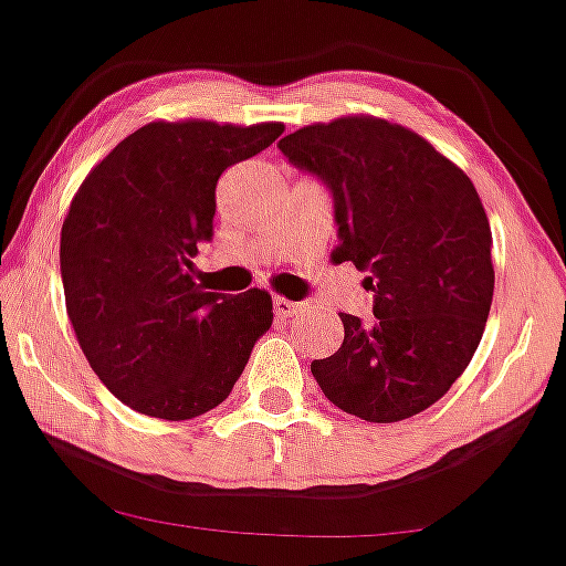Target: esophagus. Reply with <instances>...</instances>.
<instances>
[{
  "mask_svg": "<svg viewBox=\"0 0 566 566\" xmlns=\"http://www.w3.org/2000/svg\"><path fill=\"white\" fill-rule=\"evenodd\" d=\"M274 308H276V313L279 316H297V313H303L305 311V303H295V301H287V297H282V295H276L274 297Z\"/></svg>",
  "mask_w": 566,
  "mask_h": 566,
  "instance_id": "esophagus-1",
  "label": "esophagus"
}]
</instances>
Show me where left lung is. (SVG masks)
<instances>
[{
    "label": "left lung",
    "instance_id": "obj_1",
    "mask_svg": "<svg viewBox=\"0 0 566 566\" xmlns=\"http://www.w3.org/2000/svg\"><path fill=\"white\" fill-rule=\"evenodd\" d=\"M335 200L337 263L369 271L374 318L339 313L345 339L313 360L326 398L390 424L451 390L478 350L493 303V234L478 189L411 128L345 115L279 142Z\"/></svg>",
    "mask_w": 566,
    "mask_h": 566
}]
</instances>
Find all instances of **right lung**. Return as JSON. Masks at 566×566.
Returning a JSON list of instances; mask_svg holds the SVG:
<instances>
[{
    "label": "right lung",
    "instance_id": "add662e5",
    "mask_svg": "<svg viewBox=\"0 0 566 566\" xmlns=\"http://www.w3.org/2000/svg\"><path fill=\"white\" fill-rule=\"evenodd\" d=\"M282 132L153 120L73 197L60 231L67 318L102 385L134 411L184 421L223 403L274 322L269 292H206L192 258L213 237L221 174Z\"/></svg>",
    "mask_w": 566,
    "mask_h": 566
}]
</instances>
